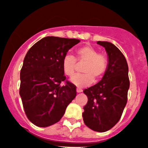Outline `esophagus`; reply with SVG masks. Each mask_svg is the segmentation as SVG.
<instances>
[{"label": "esophagus", "mask_w": 148, "mask_h": 148, "mask_svg": "<svg viewBox=\"0 0 148 148\" xmlns=\"http://www.w3.org/2000/svg\"><path fill=\"white\" fill-rule=\"evenodd\" d=\"M82 91V90L81 88H77V93H81Z\"/></svg>", "instance_id": "obj_1"}]
</instances>
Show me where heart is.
Returning <instances> with one entry per match:
<instances>
[{"mask_svg": "<svg viewBox=\"0 0 148 148\" xmlns=\"http://www.w3.org/2000/svg\"><path fill=\"white\" fill-rule=\"evenodd\" d=\"M77 62L84 64L82 72L73 77L71 82L79 88L87 87L100 79L107 71L108 60L105 54H100L91 46H84L76 50V56L66 54L62 60V71L67 77H71L77 69Z\"/></svg>", "mask_w": 148, "mask_h": 148, "instance_id": "b5f03b06", "label": "heart"}]
</instances>
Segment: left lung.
<instances>
[{"instance_id": "1", "label": "left lung", "mask_w": 148, "mask_h": 148, "mask_svg": "<svg viewBox=\"0 0 148 148\" xmlns=\"http://www.w3.org/2000/svg\"><path fill=\"white\" fill-rule=\"evenodd\" d=\"M97 43L106 49L108 67L98 83L83 90L88 102L83 108L82 117L89 128L106 132L119 122L127 104L128 66L125 56L113 43L107 41Z\"/></svg>"}]
</instances>
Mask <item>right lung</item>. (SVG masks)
<instances>
[{"label":"right lung","mask_w":148,"mask_h":148,"mask_svg":"<svg viewBox=\"0 0 148 148\" xmlns=\"http://www.w3.org/2000/svg\"><path fill=\"white\" fill-rule=\"evenodd\" d=\"M79 41L46 37L26 53L21 70L19 93L26 116L36 126L45 127L59 122L75 98L76 86L66 80L62 60Z\"/></svg>","instance_id":"right-lung-1"}]
</instances>
